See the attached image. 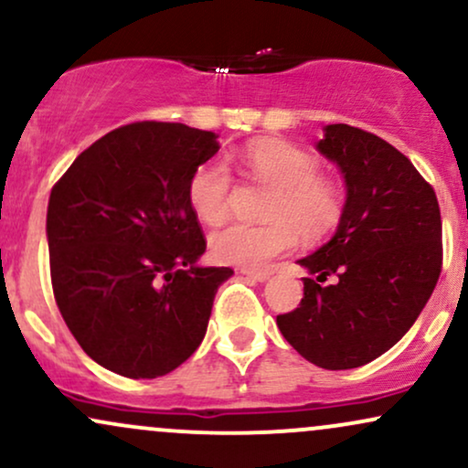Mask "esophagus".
<instances>
[{"mask_svg":"<svg viewBox=\"0 0 468 468\" xmlns=\"http://www.w3.org/2000/svg\"><path fill=\"white\" fill-rule=\"evenodd\" d=\"M241 275H246L249 279H252V282H266V279H271V272L268 271H250V268H241Z\"/></svg>","mask_w":468,"mask_h":468,"instance_id":"obj_1","label":"esophagus"}]
</instances>
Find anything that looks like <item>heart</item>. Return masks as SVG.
I'll return each instance as SVG.
<instances>
[{"label":"heart","mask_w":468,"mask_h":468,"mask_svg":"<svg viewBox=\"0 0 468 468\" xmlns=\"http://www.w3.org/2000/svg\"><path fill=\"white\" fill-rule=\"evenodd\" d=\"M241 165L252 180L271 186L266 207L271 222L252 227L230 222L208 238V249L219 264L266 268L297 241L324 235L338 222L343 200L330 182L319 178V163L303 149L286 143H252L241 154ZM186 197L202 222H219L229 211L230 176L219 160L196 166L186 185Z\"/></svg>","instance_id":"obj_1"}]
</instances>
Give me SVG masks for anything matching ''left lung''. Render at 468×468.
<instances>
[{
	"mask_svg": "<svg viewBox=\"0 0 468 468\" xmlns=\"http://www.w3.org/2000/svg\"><path fill=\"white\" fill-rule=\"evenodd\" d=\"M314 147L341 171L346 202L335 235L297 261L316 279L303 277L302 303L277 325L305 361L352 369L394 347L427 305L442 222L436 193L383 138L338 122Z\"/></svg>",
	"mask_w": 468,
	"mask_h": 468,
	"instance_id": "8db88e82",
	"label": "left lung"
}]
</instances>
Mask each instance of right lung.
Wrapping results in <instances>:
<instances>
[{
    "mask_svg": "<svg viewBox=\"0 0 468 468\" xmlns=\"http://www.w3.org/2000/svg\"><path fill=\"white\" fill-rule=\"evenodd\" d=\"M218 149L213 132L133 122L90 144L52 189V290L101 367L158 378L207 335L213 299L233 271L200 266L207 241L186 185Z\"/></svg>",
    "mask_w": 468,
    "mask_h": 468,
    "instance_id": "obj_1",
    "label": "right lung"
}]
</instances>
